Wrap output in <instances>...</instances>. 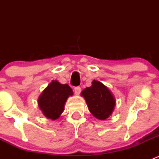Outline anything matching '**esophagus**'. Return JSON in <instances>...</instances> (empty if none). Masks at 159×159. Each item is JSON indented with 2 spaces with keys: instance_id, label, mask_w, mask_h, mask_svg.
Segmentation results:
<instances>
[{
  "instance_id": "esophagus-1",
  "label": "esophagus",
  "mask_w": 159,
  "mask_h": 159,
  "mask_svg": "<svg viewBox=\"0 0 159 159\" xmlns=\"http://www.w3.org/2000/svg\"><path fill=\"white\" fill-rule=\"evenodd\" d=\"M81 88H80L79 86H78V87H75V89H74V91H75V94H79L80 92H81Z\"/></svg>"
}]
</instances>
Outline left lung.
<instances>
[{
    "instance_id": "obj_1",
    "label": "left lung",
    "mask_w": 159,
    "mask_h": 159,
    "mask_svg": "<svg viewBox=\"0 0 159 159\" xmlns=\"http://www.w3.org/2000/svg\"><path fill=\"white\" fill-rule=\"evenodd\" d=\"M91 114L99 120H105L111 115L115 106L113 94L105 85L98 81H92L91 87L81 91Z\"/></svg>"
}]
</instances>
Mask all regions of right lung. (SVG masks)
<instances>
[{"instance_id": "right-lung-1", "label": "right lung", "mask_w": 159, "mask_h": 159, "mask_svg": "<svg viewBox=\"0 0 159 159\" xmlns=\"http://www.w3.org/2000/svg\"><path fill=\"white\" fill-rule=\"evenodd\" d=\"M72 94L73 91L68 84L52 81L38 98V106L47 118L56 120L64 111L65 102Z\"/></svg>"}]
</instances>
